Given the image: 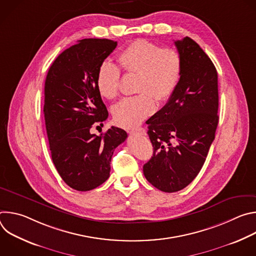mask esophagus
<instances>
[{
	"instance_id": "34e87169",
	"label": "esophagus",
	"mask_w": 256,
	"mask_h": 256,
	"mask_svg": "<svg viewBox=\"0 0 256 256\" xmlns=\"http://www.w3.org/2000/svg\"><path fill=\"white\" fill-rule=\"evenodd\" d=\"M130 134H144V128H136V130H128Z\"/></svg>"
}]
</instances>
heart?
Segmentation results:
<instances>
[{"label":"heart","mask_w":256,"mask_h":256,"mask_svg":"<svg viewBox=\"0 0 256 256\" xmlns=\"http://www.w3.org/2000/svg\"><path fill=\"white\" fill-rule=\"evenodd\" d=\"M120 68L126 75H136V96L124 98L112 110L116 124L122 128L138 126L155 110L158 103L167 101L175 91L182 72V58L170 48L146 40H136L118 56ZM120 70L104 62L97 70L96 86L100 95L112 100L120 93Z\"/></svg>","instance_id":"obj_1"}]
</instances>
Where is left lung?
<instances>
[{"label": "left lung", "mask_w": 256, "mask_h": 256, "mask_svg": "<svg viewBox=\"0 0 256 256\" xmlns=\"http://www.w3.org/2000/svg\"><path fill=\"white\" fill-rule=\"evenodd\" d=\"M174 44L184 62L179 83L165 106L146 122L154 154L144 165V175L164 192L184 190L196 177L218 122L212 62L188 36Z\"/></svg>", "instance_id": "obj_1"}]
</instances>
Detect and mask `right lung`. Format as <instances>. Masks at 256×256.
<instances>
[{"instance_id":"obj_1","label":"right lung","mask_w":256,"mask_h":256,"mask_svg":"<svg viewBox=\"0 0 256 256\" xmlns=\"http://www.w3.org/2000/svg\"><path fill=\"white\" fill-rule=\"evenodd\" d=\"M116 46L109 40H79L56 58L46 75L44 114L52 159L62 179L79 192L108 179L114 151L128 138L116 126L99 136L91 132L108 118L96 76Z\"/></svg>"}]
</instances>
